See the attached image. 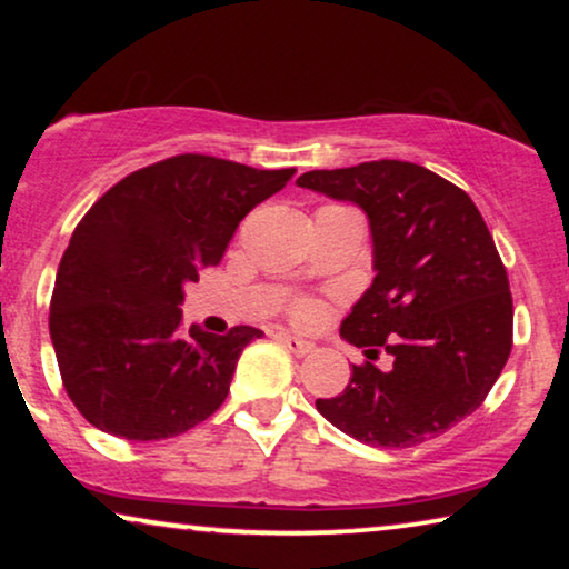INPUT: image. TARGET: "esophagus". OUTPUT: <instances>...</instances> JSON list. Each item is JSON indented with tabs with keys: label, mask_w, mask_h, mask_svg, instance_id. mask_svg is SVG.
<instances>
[{
	"label": "esophagus",
	"mask_w": 569,
	"mask_h": 569,
	"mask_svg": "<svg viewBox=\"0 0 569 569\" xmlns=\"http://www.w3.org/2000/svg\"><path fill=\"white\" fill-rule=\"evenodd\" d=\"M279 341H282V345L290 349L295 357H306V355L313 352V345H310V341L292 337V333H279Z\"/></svg>",
	"instance_id": "1"
}]
</instances>
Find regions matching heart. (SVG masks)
Here are the masks:
<instances>
[{
  "mask_svg": "<svg viewBox=\"0 0 569 569\" xmlns=\"http://www.w3.org/2000/svg\"><path fill=\"white\" fill-rule=\"evenodd\" d=\"M308 313H310V306H308V302H300V306H298V316L306 318Z\"/></svg>",
  "mask_w": 569,
  "mask_h": 569,
  "instance_id": "1",
  "label": "heart"
}]
</instances>
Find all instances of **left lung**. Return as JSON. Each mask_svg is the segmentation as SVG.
<instances>
[{"instance_id":"1","label":"left lung","mask_w":569,"mask_h":569,"mask_svg":"<svg viewBox=\"0 0 569 569\" xmlns=\"http://www.w3.org/2000/svg\"><path fill=\"white\" fill-rule=\"evenodd\" d=\"M370 222L372 284L341 321V339L393 365H355L349 386L316 409L349 438L411 448L481 407L512 347V298L485 217L417 162L372 160L298 178Z\"/></svg>"}]
</instances>
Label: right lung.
Here are the masks:
<instances>
[{
	"label": "right lung",
	"instance_id": "1",
	"mask_svg": "<svg viewBox=\"0 0 569 569\" xmlns=\"http://www.w3.org/2000/svg\"><path fill=\"white\" fill-rule=\"evenodd\" d=\"M292 176L178 154L90 207L61 256L49 316L61 380L90 425L144 442L220 409L240 352L263 331H183V287L222 261L240 220Z\"/></svg>",
	"mask_w": 569,
	"mask_h": 569
}]
</instances>
